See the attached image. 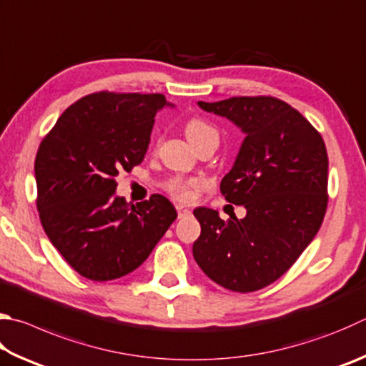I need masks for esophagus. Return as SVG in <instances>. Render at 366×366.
<instances>
[{
	"label": "esophagus",
	"mask_w": 366,
	"mask_h": 366,
	"mask_svg": "<svg viewBox=\"0 0 366 366\" xmlns=\"http://www.w3.org/2000/svg\"><path fill=\"white\" fill-rule=\"evenodd\" d=\"M177 216H179V219H182V217H185V216H190L192 214V211L190 209H187V208H182V206H177Z\"/></svg>",
	"instance_id": "esophagus-1"
}]
</instances>
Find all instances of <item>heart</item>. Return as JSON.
<instances>
[{
  "label": "heart",
  "mask_w": 366,
  "mask_h": 366,
  "mask_svg": "<svg viewBox=\"0 0 366 366\" xmlns=\"http://www.w3.org/2000/svg\"><path fill=\"white\" fill-rule=\"evenodd\" d=\"M185 134H187L190 142L194 145L203 141L206 137H217L216 129L202 118H190L189 122L185 123ZM195 185V179L172 177L164 184V190L179 202H189L192 198V190H194Z\"/></svg>",
  "instance_id": "1"
}]
</instances>
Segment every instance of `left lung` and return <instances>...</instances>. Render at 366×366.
<instances>
[{"label": "left lung", "instance_id": "1", "mask_svg": "<svg viewBox=\"0 0 366 366\" xmlns=\"http://www.w3.org/2000/svg\"><path fill=\"white\" fill-rule=\"evenodd\" d=\"M247 132L221 194L247 216L224 222L197 208L202 234L194 257L212 282L251 293L278 280L314 240L328 206V154L323 137L296 109L272 96L198 102Z\"/></svg>", "mask_w": 366, "mask_h": 366}]
</instances>
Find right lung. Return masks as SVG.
Returning <instances> with one entry per match:
<instances>
[{"label": "right lung", "instance_id": "right-lung-1", "mask_svg": "<svg viewBox=\"0 0 366 366\" xmlns=\"http://www.w3.org/2000/svg\"><path fill=\"white\" fill-rule=\"evenodd\" d=\"M163 94L99 91L79 99L43 137L36 208L46 235L79 275L109 282L136 270L177 212L168 198L115 197L118 172L141 164Z\"/></svg>", "mask_w": 366, "mask_h": 366}]
</instances>
